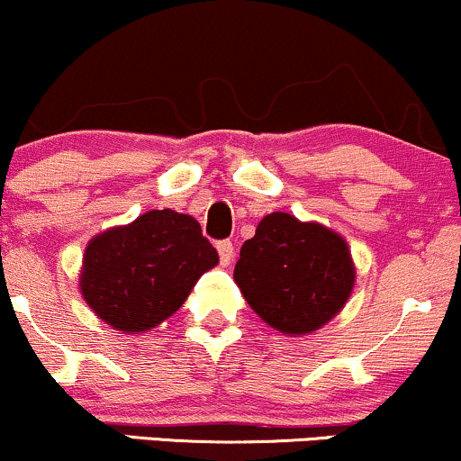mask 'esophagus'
Masks as SVG:
<instances>
[{
  "label": "esophagus",
  "instance_id": "34e87169",
  "mask_svg": "<svg viewBox=\"0 0 461 461\" xmlns=\"http://www.w3.org/2000/svg\"><path fill=\"white\" fill-rule=\"evenodd\" d=\"M216 251H219L221 264H223V267H230L231 260H234V245H231L230 240H221L216 242Z\"/></svg>",
  "mask_w": 461,
  "mask_h": 461
}]
</instances>
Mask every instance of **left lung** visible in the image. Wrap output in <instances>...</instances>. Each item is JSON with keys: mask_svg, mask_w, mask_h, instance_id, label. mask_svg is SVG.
Wrapping results in <instances>:
<instances>
[{"mask_svg": "<svg viewBox=\"0 0 461 461\" xmlns=\"http://www.w3.org/2000/svg\"><path fill=\"white\" fill-rule=\"evenodd\" d=\"M234 282L268 327L308 336L345 308L356 285V264L338 231L273 212L242 245Z\"/></svg>", "mask_w": 461, "mask_h": 461, "instance_id": "1", "label": "left lung"}]
</instances>
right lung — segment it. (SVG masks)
<instances>
[{
    "label": "right lung",
    "instance_id": "obj_1",
    "mask_svg": "<svg viewBox=\"0 0 461 461\" xmlns=\"http://www.w3.org/2000/svg\"><path fill=\"white\" fill-rule=\"evenodd\" d=\"M219 253L190 214L149 210L86 245L79 293L88 308L121 333H140L173 316Z\"/></svg>",
    "mask_w": 461,
    "mask_h": 461
}]
</instances>
